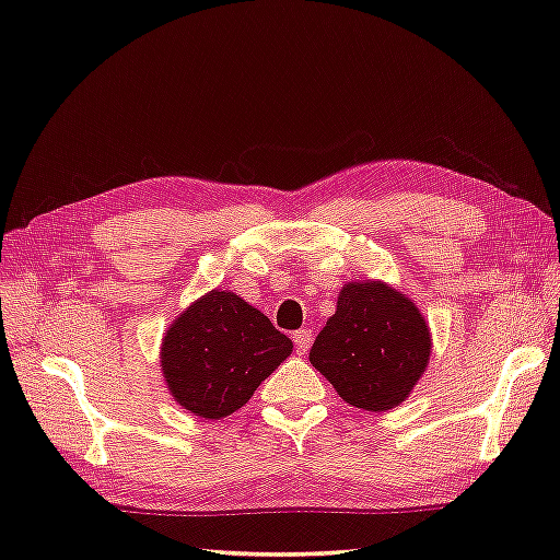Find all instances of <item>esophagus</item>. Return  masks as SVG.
<instances>
[{"label":"esophagus","mask_w":560,"mask_h":560,"mask_svg":"<svg viewBox=\"0 0 560 560\" xmlns=\"http://www.w3.org/2000/svg\"><path fill=\"white\" fill-rule=\"evenodd\" d=\"M311 340H314V334H311V328H301L293 334V346H296V353H306L311 348Z\"/></svg>","instance_id":"obj_1"}]
</instances>
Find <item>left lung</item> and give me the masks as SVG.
<instances>
[{"mask_svg": "<svg viewBox=\"0 0 560 560\" xmlns=\"http://www.w3.org/2000/svg\"><path fill=\"white\" fill-rule=\"evenodd\" d=\"M420 308L383 281H350L308 360L348 405L385 412L400 405L430 363Z\"/></svg>", "mask_w": 560, "mask_h": 560, "instance_id": "obj_1", "label": "left lung"}]
</instances>
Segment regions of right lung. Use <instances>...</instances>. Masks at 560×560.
<instances>
[{"label": "right lung", "mask_w": 560, "mask_h": 560, "mask_svg": "<svg viewBox=\"0 0 560 560\" xmlns=\"http://www.w3.org/2000/svg\"><path fill=\"white\" fill-rule=\"evenodd\" d=\"M293 343L232 291L197 299L167 328L160 350L170 395L197 417L220 420L291 355Z\"/></svg>", "instance_id": "right-lung-1"}]
</instances>
